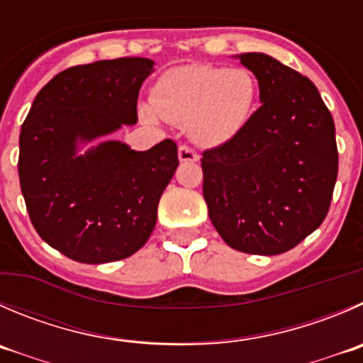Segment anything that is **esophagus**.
Returning a JSON list of instances; mask_svg holds the SVG:
<instances>
[{"label": "esophagus", "mask_w": 363, "mask_h": 363, "mask_svg": "<svg viewBox=\"0 0 363 363\" xmlns=\"http://www.w3.org/2000/svg\"><path fill=\"white\" fill-rule=\"evenodd\" d=\"M179 160L184 161V163H196V161L200 160V156L193 147L186 145L184 143V145L179 147Z\"/></svg>", "instance_id": "34e87169"}]
</instances>
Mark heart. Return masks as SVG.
<instances>
[{
    "instance_id": "heart-1",
    "label": "heart",
    "mask_w": 363,
    "mask_h": 363,
    "mask_svg": "<svg viewBox=\"0 0 363 363\" xmlns=\"http://www.w3.org/2000/svg\"><path fill=\"white\" fill-rule=\"evenodd\" d=\"M255 97L257 83L248 70L186 65L161 77L152 92V108L164 121L189 125L196 142L213 147L245 128Z\"/></svg>"
}]
</instances>
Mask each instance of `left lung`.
Instances as JSON below:
<instances>
[{"instance_id":"obj_1","label":"left lung","mask_w":363,"mask_h":363,"mask_svg":"<svg viewBox=\"0 0 363 363\" xmlns=\"http://www.w3.org/2000/svg\"><path fill=\"white\" fill-rule=\"evenodd\" d=\"M259 81L245 128L203 150V200L230 248L279 255L325 221L339 172L335 124L318 88L262 52L239 55Z\"/></svg>"}]
</instances>
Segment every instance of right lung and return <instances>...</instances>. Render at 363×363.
<instances>
[{
  "label": "right lung",
  "mask_w": 363,
  "mask_h": 363,
  "mask_svg": "<svg viewBox=\"0 0 363 363\" xmlns=\"http://www.w3.org/2000/svg\"><path fill=\"white\" fill-rule=\"evenodd\" d=\"M149 58H115L56 74L35 97L19 136V182L37 234L69 259L103 264L138 252L179 164L167 138L145 152L106 142L76 156L77 140L138 121Z\"/></svg>",
  "instance_id": "obj_1"
}]
</instances>
